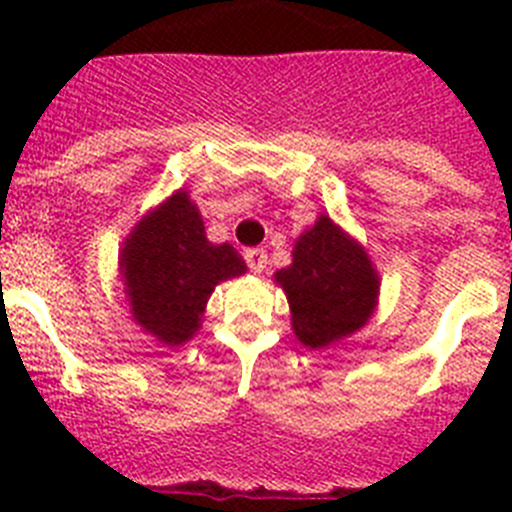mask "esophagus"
Instances as JSON below:
<instances>
[{"label":"esophagus","instance_id":"1","mask_svg":"<svg viewBox=\"0 0 512 512\" xmlns=\"http://www.w3.org/2000/svg\"><path fill=\"white\" fill-rule=\"evenodd\" d=\"M243 259H246L248 269L256 271V274H261V271L266 269V264H269L266 248H246V253H243Z\"/></svg>","mask_w":512,"mask_h":512}]
</instances>
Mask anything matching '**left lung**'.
<instances>
[{
	"label": "left lung",
	"mask_w": 512,
	"mask_h": 512,
	"mask_svg": "<svg viewBox=\"0 0 512 512\" xmlns=\"http://www.w3.org/2000/svg\"><path fill=\"white\" fill-rule=\"evenodd\" d=\"M292 307V328L310 348L351 336L372 318L379 279L364 248L330 217L300 235L292 264L277 271Z\"/></svg>",
	"instance_id": "left-lung-1"
}]
</instances>
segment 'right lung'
<instances>
[{"mask_svg":"<svg viewBox=\"0 0 512 512\" xmlns=\"http://www.w3.org/2000/svg\"><path fill=\"white\" fill-rule=\"evenodd\" d=\"M120 266L135 323L169 346L194 336L217 282L246 271L233 246L207 241L187 192H176L135 225Z\"/></svg>","mask_w":512,"mask_h":512,"instance_id":"add662e5","label":"right lung"}]
</instances>
